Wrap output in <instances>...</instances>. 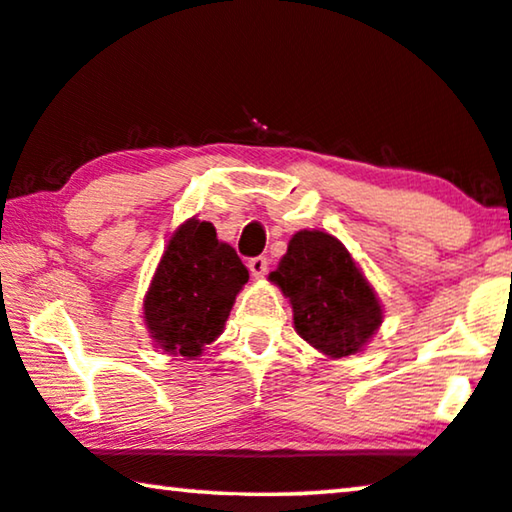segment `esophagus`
I'll return each mask as SVG.
<instances>
[{
    "label": "esophagus",
    "mask_w": 512,
    "mask_h": 512,
    "mask_svg": "<svg viewBox=\"0 0 512 512\" xmlns=\"http://www.w3.org/2000/svg\"><path fill=\"white\" fill-rule=\"evenodd\" d=\"M267 258L265 256H256V258H251L249 261V270H251V274H254V277H263V274L267 272Z\"/></svg>",
    "instance_id": "34e87169"
}]
</instances>
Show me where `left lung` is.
<instances>
[{
  "instance_id": "1",
  "label": "left lung",
  "mask_w": 512,
  "mask_h": 512,
  "mask_svg": "<svg viewBox=\"0 0 512 512\" xmlns=\"http://www.w3.org/2000/svg\"><path fill=\"white\" fill-rule=\"evenodd\" d=\"M270 279L293 304L297 334L329 357L352 355L380 327V302L334 235L295 233Z\"/></svg>"
}]
</instances>
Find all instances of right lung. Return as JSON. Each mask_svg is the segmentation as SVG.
<instances>
[{
    "mask_svg": "<svg viewBox=\"0 0 512 512\" xmlns=\"http://www.w3.org/2000/svg\"><path fill=\"white\" fill-rule=\"evenodd\" d=\"M247 267L210 222L190 219L174 233L144 300L146 325L164 352L199 357L222 334Z\"/></svg>",
    "mask_w": 512,
    "mask_h": 512,
    "instance_id": "1",
    "label": "right lung"
}]
</instances>
